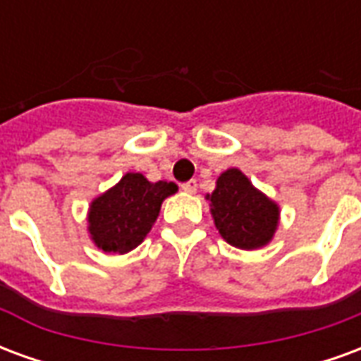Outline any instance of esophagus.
<instances>
[{"mask_svg": "<svg viewBox=\"0 0 361 361\" xmlns=\"http://www.w3.org/2000/svg\"><path fill=\"white\" fill-rule=\"evenodd\" d=\"M181 189L185 191V193H189V195H193L197 191V181L191 180V181H185V183H181Z\"/></svg>", "mask_w": 361, "mask_h": 361, "instance_id": "34e87169", "label": "esophagus"}]
</instances>
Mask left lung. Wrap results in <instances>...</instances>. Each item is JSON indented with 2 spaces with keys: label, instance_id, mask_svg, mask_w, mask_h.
Wrapping results in <instances>:
<instances>
[{
  "label": "left lung",
  "instance_id": "1",
  "mask_svg": "<svg viewBox=\"0 0 361 361\" xmlns=\"http://www.w3.org/2000/svg\"><path fill=\"white\" fill-rule=\"evenodd\" d=\"M211 214L219 234L240 250H261L271 243L279 228L280 207L259 191L250 178L228 168L216 180L211 195Z\"/></svg>",
  "mask_w": 361,
  "mask_h": 361
}]
</instances>
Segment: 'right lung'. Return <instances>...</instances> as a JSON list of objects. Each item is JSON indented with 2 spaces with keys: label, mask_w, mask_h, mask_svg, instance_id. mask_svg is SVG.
I'll return each instance as SVG.
<instances>
[{
  "label": "right lung",
  "mask_w": 361,
  "mask_h": 361,
  "mask_svg": "<svg viewBox=\"0 0 361 361\" xmlns=\"http://www.w3.org/2000/svg\"><path fill=\"white\" fill-rule=\"evenodd\" d=\"M176 191L173 181L152 183L142 173L127 172L89 204L90 240L106 253L123 255L135 250L154 226L162 201Z\"/></svg>",
  "instance_id": "add662e5"
}]
</instances>
